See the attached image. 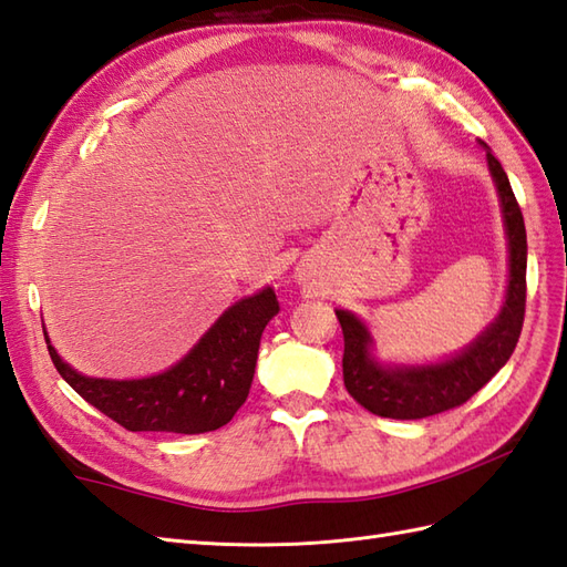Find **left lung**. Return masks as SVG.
Returning <instances> with one entry per match:
<instances>
[{
    "instance_id": "left-lung-1",
    "label": "left lung",
    "mask_w": 567,
    "mask_h": 567,
    "mask_svg": "<svg viewBox=\"0 0 567 567\" xmlns=\"http://www.w3.org/2000/svg\"><path fill=\"white\" fill-rule=\"evenodd\" d=\"M487 150L509 247V284L497 320L461 354L424 367H381L371 357L373 339L354 312L337 310L344 334V385L361 408L390 420H422L463 405L509 361L519 342L526 308V228L499 159Z\"/></svg>"
}]
</instances>
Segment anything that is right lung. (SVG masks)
<instances>
[{"label":"right lung","instance_id":"right-lung-1","mask_svg":"<svg viewBox=\"0 0 567 567\" xmlns=\"http://www.w3.org/2000/svg\"><path fill=\"white\" fill-rule=\"evenodd\" d=\"M279 312L271 288L237 300L165 373L135 381L90 379L58 357L45 334L58 373L90 405L128 432L204 434L228 424L243 408L255 379L259 339Z\"/></svg>","mask_w":567,"mask_h":567}]
</instances>
